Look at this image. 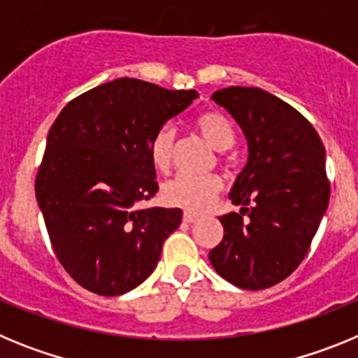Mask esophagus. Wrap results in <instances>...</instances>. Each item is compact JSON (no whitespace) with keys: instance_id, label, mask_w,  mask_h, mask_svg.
I'll list each match as a JSON object with an SVG mask.
<instances>
[{"instance_id":"esophagus-1","label":"esophagus","mask_w":358,"mask_h":358,"mask_svg":"<svg viewBox=\"0 0 358 358\" xmlns=\"http://www.w3.org/2000/svg\"><path fill=\"white\" fill-rule=\"evenodd\" d=\"M182 220H185L186 224H192V222H195V220H199V215L189 213V211H186V213L182 215Z\"/></svg>"}]
</instances>
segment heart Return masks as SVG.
I'll use <instances>...</instances> for the list:
<instances>
[{"mask_svg": "<svg viewBox=\"0 0 358 358\" xmlns=\"http://www.w3.org/2000/svg\"><path fill=\"white\" fill-rule=\"evenodd\" d=\"M199 134L215 148L227 150L235 141V129L229 120L217 110H206L195 118ZM176 131L172 125H164L156 132L150 143L152 163L161 172H166L172 164ZM222 189V181L217 176H176L163 185V199L166 204L188 211H202L210 206Z\"/></svg>", "mask_w": 358, "mask_h": 358, "instance_id": "heart-1", "label": "heart"}]
</instances>
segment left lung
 <instances>
[{
    "label": "left lung",
    "mask_w": 358,
    "mask_h": 358,
    "mask_svg": "<svg viewBox=\"0 0 358 358\" xmlns=\"http://www.w3.org/2000/svg\"><path fill=\"white\" fill-rule=\"evenodd\" d=\"M211 100L242 129L248 163L229 192L240 213L218 218L224 238L210 262L235 287L267 289L301 264L327 213V150L301 113L260 87L233 85Z\"/></svg>",
    "instance_id": "obj_1"
}]
</instances>
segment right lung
Segmentation results:
<instances>
[{
  "label": "right lung",
  "instance_id": "1",
  "mask_svg": "<svg viewBox=\"0 0 358 358\" xmlns=\"http://www.w3.org/2000/svg\"><path fill=\"white\" fill-rule=\"evenodd\" d=\"M197 96L116 78L71 100L53 122L36 197L57 258L84 289L122 296L154 273L182 211L136 208L157 192L150 143Z\"/></svg>",
  "mask_w": 358,
  "mask_h": 358
}]
</instances>
